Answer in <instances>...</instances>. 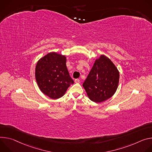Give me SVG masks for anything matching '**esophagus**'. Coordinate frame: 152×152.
Listing matches in <instances>:
<instances>
[{
  "label": "esophagus",
  "mask_w": 152,
  "mask_h": 152,
  "mask_svg": "<svg viewBox=\"0 0 152 152\" xmlns=\"http://www.w3.org/2000/svg\"><path fill=\"white\" fill-rule=\"evenodd\" d=\"M74 81H75V83H80V80L78 79H75Z\"/></svg>",
  "instance_id": "34e87169"
}]
</instances>
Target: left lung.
<instances>
[{"label": "left lung", "instance_id": "left-lung-1", "mask_svg": "<svg viewBox=\"0 0 152 152\" xmlns=\"http://www.w3.org/2000/svg\"><path fill=\"white\" fill-rule=\"evenodd\" d=\"M119 79L120 72L114 63L106 56L101 55L95 60L83 86L91 101L102 103L115 94Z\"/></svg>", "mask_w": 152, "mask_h": 152}]
</instances>
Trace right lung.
Masks as SVG:
<instances>
[{
	"mask_svg": "<svg viewBox=\"0 0 152 152\" xmlns=\"http://www.w3.org/2000/svg\"><path fill=\"white\" fill-rule=\"evenodd\" d=\"M35 77L41 92L54 99L63 96L74 84L66 67V57L56 52L49 53L39 60Z\"/></svg>",
	"mask_w": 152,
	"mask_h": 152,
	"instance_id": "right-lung-1",
	"label": "right lung"
}]
</instances>
